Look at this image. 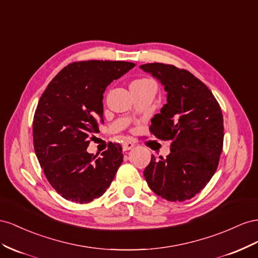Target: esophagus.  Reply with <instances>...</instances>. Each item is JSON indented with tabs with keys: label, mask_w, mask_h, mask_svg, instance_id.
I'll return each mask as SVG.
<instances>
[{
	"label": "esophagus",
	"mask_w": 258,
	"mask_h": 258,
	"mask_svg": "<svg viewBox=\"0 0 258 258\" xmlns=\"http://www.w3.org/2000/svg\"><path fill=\"white\" fill-rule=\"evenodd\" d=\"M134 146H135V143L131 142V141H125L124 144H123V150H124V151L131 150L132 148H134Z\"/></svg>",
	"instance_id": "obj_1"
}]
</instances>
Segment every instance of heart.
Returning a JSON list of instances; mask_svg holds the SVG:
<instances>
[{
    "label": "heart",
    "instance_id": "heart-1",
    "mask_svg": "<svg viewBox=\"0 0 258 258\" xmlns=\"http://www.w3.org/2000/svg\"><path fill=\"white\" fill-rule=\"evenodd\" d=\"M145 81H148L147 79H139V80H135L133 83H139V82H145Z\"/></svg>",
    "mask_w": 258,
    "mask_h": 258
}]
</instances>
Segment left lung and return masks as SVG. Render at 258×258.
<instances>
[{"label": "left lung", "instance_id": "8db88e82", "mask_svg": "<svg viewBox=\"0 0 258 258\" xmlns=\"http://www.w3.org/2000/svg\"><path fill=\"white\" fill-rule=\"evenodd\" d=\"M141 68L160 80L166 104L151 120L150 132L171 143L163 159L151 157L144 176L154 194L171 202L189 200L216 172L224 143L222 109L202 81L186 69L153 62Z\"/></svg>", "mask_w": 258, "mask_h": 258}]
</instances>
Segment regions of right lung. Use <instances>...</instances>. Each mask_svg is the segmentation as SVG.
I'll return each mask as SVG.
<instances>
[{
  "label": "right lung",
  "mask_w": 258,
  "mask_h": 258,
  "mask_svg": "<svg viewBox=\"0 0 258 258\" xmlns=\"http://www.w3.org/2000/svg\"><path fill=\"white\" fill-rule=\"evenodd\" d=\"M134 67L127 61L72 62L42 94L33 117L34 151L50 186L66 200L90 203L111 185L123 162L121 145L112 144L98 159L86 148L104 123L106 87Z\"/></svg>",
  "instance_id": "add662e5"
}]
</instances>
